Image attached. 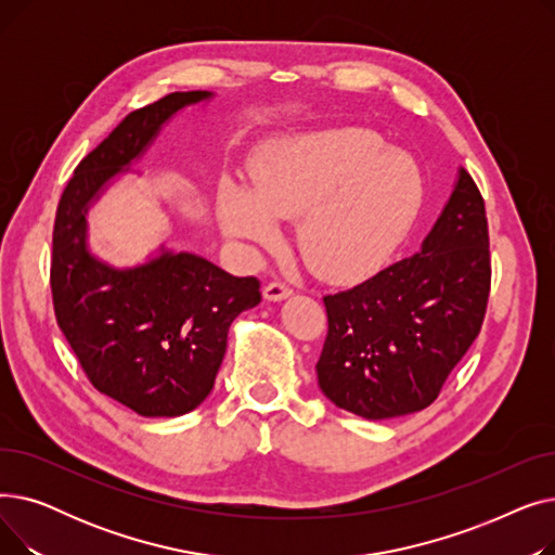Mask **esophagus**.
Returning <instances> with one entry per match:
<instances>
[{
    "mask_svg": "<svg viewBox=\"0 0 555 555\" xmlns=\"http://www.w3.org/2000/svg\"><path fill=\"white\" fill-rule=\"evenodd\" d=\"M293 295V287H289L285 281H272L266 287H262V297L270 301H281Z\"/></svg>",
    "mask_w": 555,
    "mask_h": 555,
    "instance_id": "obj_1",
    "label": "esophagus"
}]
</instances>
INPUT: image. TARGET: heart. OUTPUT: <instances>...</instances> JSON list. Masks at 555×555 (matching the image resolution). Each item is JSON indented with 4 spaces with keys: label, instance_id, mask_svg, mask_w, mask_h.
I'll list each match as a JSON object with an SVG mask.
<instances>
[{
    "label": "heart",
    "instance_id": "1",
    "mask_svg": "<svg viewBox=\"0 0 555 555\" xmlns=\"http://www.w3.org/2000/svg\"><path fill=\"white\" fill-rule=\"evenodd\" d=\"M369 130H339L262 159L247 191L222 195L220 220L233 238L266 241L270 220L297 218V247L333 281L362 279L404 238L423 199L416 164Z\"/></svg>",
    "mask_w": 555,
    "mask_h": 555
}]
</instances>
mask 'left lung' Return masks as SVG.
<instances>
[{"mask_svg": "<svg viewBox=\"0 0 555 555\" xmlns=\"http://www.w3.org/2000/svg\"><path fill=\"white\" fill-rule=\"evenodd\" d=\"M490 272L483 197L461 168L418 254L324 297L319 387L369 421L425 410L481 331Z\"/></svg>", "mask_w": 555, "mask_h": 555, "instance_id": "1", "label": "left lung"}]
</instances>
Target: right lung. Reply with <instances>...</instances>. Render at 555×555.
<instances>
[{
	"label": "right lung",
	"mask_w": 555,
	"mask_h": 555,
	"mask_svg": "<svg viewBox=\"0 0 555 555\" xmlns=\"http://www.w3.org/2000/svg\"><path fill=\"white\" fill-rule=\"evenodd\" d=\"M209 92H175L130 112L80 159L57 202L51 249L55 322L101 393L139 416H182L209 396L233 319L260 301L256 276H231L195 254L112 270L85 249V211L159 126Z\"/></svg>",
	"instance_id": "1"
}]
</instances>
